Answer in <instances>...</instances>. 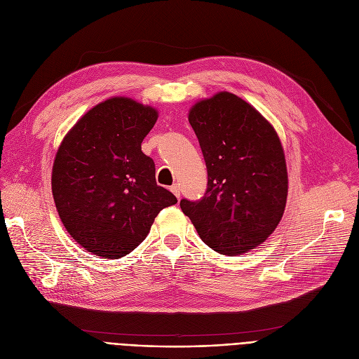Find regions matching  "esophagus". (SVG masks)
<instances>
[{"mask_svg":"<svg viewBox=\"0 0 359 359\" xmlns=\"http://www.w3.org/2000/svg\"><path fill=\"white\" fill-rule=\"evenodd\" d=\"M170 191H172L175 194L176 198H180V186L177 183H175L172 187H170Z\"/></svg>","mask_w":359,"mask_h":359,"instance_id":"34e87169","label":"esophagus"}]
</instances>
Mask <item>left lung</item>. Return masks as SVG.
I'll use <instances>...</instances> for the list:
<instances>
[{"label": "left lung", "mask_w": 359, "mask_h": 359, "mask_svg": "<svg viewBox=\"0 0 359 359\" xmlns=\"http://www.w3.org/2000/svg\"><path fill=\"white\" fill-rule=\"evenodd\" d=\"M189 123L208 170L198 201L180 208L206 246L236 256L255 249L276 229L285 210L288 176L272 125L236 94L222 91L196 103Z\"/></svg>", "instance_id": "1"}]
</instances>
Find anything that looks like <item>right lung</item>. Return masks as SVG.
Instances as JSON below:
<instances>
[{"mask_svg":"<svg viewBox=\"0 0 359 359\" xmlns=\"http://www.w3.org/2000/svg\"><path fill=\"white\" fill-rule=\"evenodd\" d=\"M157 110L113 97L88 110L64 138L52 170L56 210L69 236L104 259H119L147 237L176 196L156 183L141 142Z\"/></svg>","mask_w":359,"mask_h":359,"instance_id":"add662e5","label":"right lung"}]
</instances>
